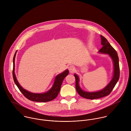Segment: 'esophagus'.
<instances>
[{
	"label": "esophagus",
	"instance_id": "34e87169",
	"mask_svg": "<svg viewBox=\"0 0 131 131\" xmlns=\"http://www.w3.org/2000/svg\"><path fill=\"white\" fill-rule=\"evenodd\" d=\"M69 71H70V72L71 73H73L75 71V69L74 66H70L69 67Z\"/></svg>",
	"mask_w": 131,
	"mask_h": 131
}]
</instances>
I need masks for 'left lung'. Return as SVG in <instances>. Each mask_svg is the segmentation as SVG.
I'll list each match as a JSON object with an SVG mask.
<instances>
[{
	"instance_id": "obj_1",
	"label": "left lung",
	"mask_w": 131,
	"mask_h": 131,
	"mask_svg": "<svg viewBox=\"0 0 131 131\" xmlns=\"http://www.w3.org/2000/svg\"><path fill=\"white\" fill-rule=\"evenodd\" d=\"M101 44L103 46L98 52L101 54H108L111 57L113 64V77L110 82L102 89L94 92H88L82 89L79 85V77L77 74H74V76L76 79V88L77 91L81 96L87 99L94 100L109 95L115 86L119 78V58L117 53L105 38L101 35Z\"/></svg>"
}]
</instances>
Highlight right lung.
<instances>
[{"label": "right lung", "instance_id": "1", "mask_svg": "<svg viewBox=\"0 0 131 131\" xmlns=\"http://www.w3.org/2000/svg\"><path fill=\"white\" fill-rule=\"evenodd\" d=\"M17 51H16L15 55L13 58V76L14 78V82L16 85L18 87L20 91L23 93V94L28 100L32 101L34 102H47L51 101L54 99H55L58 94L59 92L62 83V81L64 78L69 74V71L67 69L65 70L62 73L57 75L55 78L53 83V84L52 87L47 92L41 93H37L31 92L22 87L19 83L18 82L16 74L15 73V60Z\"/></svg>", "mask_w": 131, "mask_h": 131}]
</instances>
